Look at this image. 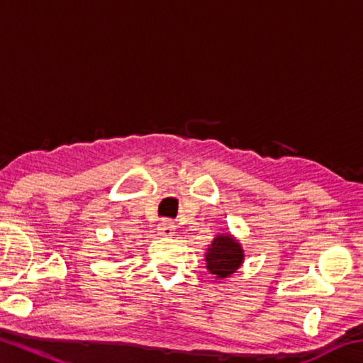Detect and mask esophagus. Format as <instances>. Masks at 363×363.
Here are the masks:
<instances>
[{
	"label": "esophagus",
	"mask_w": 363,
	"mask_h": 363,
	"mask_svg": "<svg viewBox=\"0 0 363 363\" xmlns=\"http://www.w3.org/2000/svg\"><path fill=\"white\" fill-rule=\"evenodd\" d=\"M174 230H176V225L171 219H162L158 224V233L162 237H171L174 235Z\"/></svg>",
	"instance_id": "34e87169"
}]
</instances>
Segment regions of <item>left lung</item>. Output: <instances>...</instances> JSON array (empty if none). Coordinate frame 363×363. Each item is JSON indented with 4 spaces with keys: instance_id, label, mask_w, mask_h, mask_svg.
Listing matches in <instances>:
<instances>
[{
    "instance_id": "1",
    "label": "left lung",
    "mask_w": 363,
    "mask_h": 363,
    "mask_svg": "<svg viewBox=\"0 0 363 363\" xmlns=\"http://www.w3.org/2000/svg\"><path fill=\"white\" fill-rule=\"evenodd\" d=\"M243 250L230 235H219L213 240L206 253V267L219 279L229 277L242 266Z\"/></svg>"
}]
</instances>
